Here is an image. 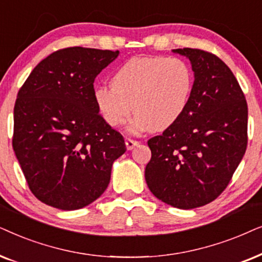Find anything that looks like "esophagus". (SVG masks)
Here are the masks:
<instances>
[{
  "label": "esophagus",
  "mask_w": 262,
  "mask_h": 262,
  "mask_svg": "<svg viewBox=\"0 0 262 262\" xmlns=\"http://www.w3.org/2000/svg\"><path fill=\"white\" fill-rule=\"evenodd\" d=\"M138 145H139L138 140H134V139H130V138L125 139V146H127L128 149H133L135 146Z\"/></svg>",
  "instance_id": "34e87169"
}]
</instances>
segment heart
Instances as JSON below:
<instances>
[{
  "instance_id": "obj_1",
  "label": "heart",
  "mask_w": 262,
  "mask_h": 262,
  "mask_svg": "<svg viewBox=\"0 0 262 262\" xmlns=\"http://www.w3.org/2000/svg\"><path fill=\"white\" fill-rule=\"evenodd\" d=\"M113 86H97V109L111 127L135 116V130H164L180 120L190 100L193 72L179 57H134L113 76Z\"/></svg>"
}]
</instances>
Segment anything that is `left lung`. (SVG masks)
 Masks as SVG:
<instances>
[{
  "instance_id": "8db88e82",
  "label": "left lung",
  "mask_w": 262,
  "mask_h": 262,
  "mask_svg": "<svg viewBox=\"0 0 262 262\" xmlns=\"http://www.w3.org/2000/svg\"><path fill=\"white\" fill-rule=\"evenodd\" d=\"M173 52L189 58L193 92L180 120L147 141L145 179L159 200L190 210L215 200L231 181L248 142V105L218 56L191 48Z\"/></svg>"
}]
</instances>
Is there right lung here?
<instances>
[{
  "label": "right lung",
  "mask_w": 262,
  "mask_h": 262,
  "mask_svg": "<svg viewBox=\"0 0 262 262\" xmlns=\"http://www.w3.org/2000/svg\"><path fill=\"white\" fill-rule=\"evenodd\" d=\"M118 54L61 49L40 61L17 92L13 148L30 190L49 206L72 211L97 200L127 149L93 98L96 76Z\"/></svg>",
  "instance_id": "1"
}]
</instances>
